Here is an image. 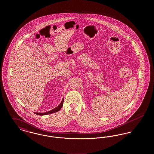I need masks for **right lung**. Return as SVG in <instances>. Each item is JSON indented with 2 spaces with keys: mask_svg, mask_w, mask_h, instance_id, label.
Segmentation results:
<instances>
[{
  "mask_svg": "<svg viewBox=\"0 0 154 154\" xmlns=\"http://www.w3.org/2000/svg\"><path fill=\"white\" fill-rule=\"evenodd\" d=\"M63 102H64V98L62 99V102H60V103L59 104L58 106H57V107H55V109H52L51 110H50L47 112H42V113H40V112H35L37 115H38V116H45V115H48V114H52V113H54V112H56L57 111H58L59 110L61 109V108L63 106Z\"/></svg>",
  "mask_w": 154,
  "mask_h": 154,
  "instance_id": "right-lung-1",
  "label": "right lung"
}]
</instances>
